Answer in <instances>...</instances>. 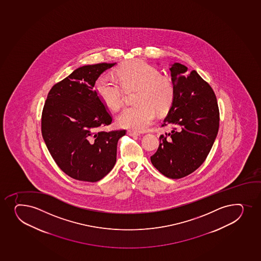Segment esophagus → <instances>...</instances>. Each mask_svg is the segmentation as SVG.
<instances>
[{"label": "esophagus", "mask_w": 261, "mask_h": 261, "mask_svg": "<svg viewBox=\"0 0 261 261\" xmlns=\"http://www.w3.org/2000/svg\"><path fill=\"white\" fill-rule=\"evenodd\" d=\"M127 135H130V136H133V137H137V136L140 135L139 133L133 131V130H128V131H127Z\"/></svg>", "instance_id": "esophagus-1"}]
</instances>
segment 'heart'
I'll return each instance as SVG.
<instances>
[{
    "label": "heart",
    "instance_id": "1",
    "mask_svg": "<svg viewBox=\"0 0 261 261\" xmlns=\"http://www.w3.org/2000/svg\"><path fill=\"white\" fill-rule=\"evenodd\" d=\"M118 76L124 87H138L140 90L135 98L137 104L124 108L117 115L116 122L122 127L145 131L154 121L155 109L162 112L172 102L173 83L171 79L162 76L157 67L140 59L121 65ZM95 89L100 100L111 110H118L123 102V89L114 76H99Z\"/></svg>",
    "mask_w": 261,
    "mask_h": 261
}]
</instances>
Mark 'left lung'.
Listing matches in <instances>:
<instances>
[{"instance_id": "8db88e82", "label": "left lung", "mask_w": 261, "mask_h": 261, "mask_svg": "<svg viewBox=\"0 0 261 261\" xmlns=\"http://www.w3.org/2000/svg\"><path fill=\"white\" fill-rule=\"evenodd\" d=\"M174 98L163 126L171 131L160 135L151 162L166 177H186L204 162L218 133L220 112L216 94L196 70L175 63L170 68Z\"/></svg>"}]
</instances>
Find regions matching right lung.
Segmentation results:
<instances>
[{
	"mask_svg": "<svg viewBox=\"0 0 261 261\" xmlns=\"http://www.w3.org/2000/svg\"><path fill=\"white\" fill-rule=\"evenodd\" d=\"M116 63L77 68L54 84L41 115V133L48 151L62 171L74 179L97 182L116 162L118 140L125 129L100 130L112 115L94 88L96 79Z\"/></svg>",
	"mask_w": 261,
	"mask_h": 261,
	"instance_id": "obj_1",
	"label": "right lung"
}]
</instances>
